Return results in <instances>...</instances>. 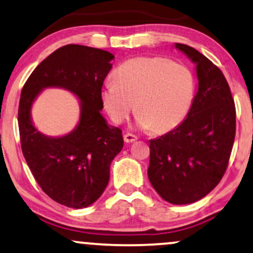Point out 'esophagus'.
Here are the masks:
<instances>
[{
	"label": "esophagus",
	"mask_w": 253,
	"mask_h": 253,
	"mask_svg": "<svg viewBox=\"0 0 253 253\" xmlns=\"http://www.w3.org/2000/svg\"><path fill=\"white\" fill-rule=\"evenodd\" d=\"M124 140L125 142H133L135 141V140H138V136L134 135V134H130V133H126V134L124 135Z\"/></svg>",
	"instance_id": "esophagus-1"
}]
</instances>
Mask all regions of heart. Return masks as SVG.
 <instances>
[{"label": "heart", "instance_id": "obj_1", "mask_svg": "<svg viewBox=\"0 0 253 253\" xmlns=\"http://www.w3.org/2000/svg\"><path fill=\"white\" fill-rule=\"evenodd\" d=\"M101 90L109 118L123 124L134 112L136 126L164 133L175 128L192 107L196 80L187 66L161 56H139L125 61Z\"/></svg>", "mask_w": 253, "mask_h": 253}]
</instances>
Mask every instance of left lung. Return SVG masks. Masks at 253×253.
<instances>
[{"label":"left lung","mask_w":253,"mask_h":253,"mask_svg":"<svg viewBox=\"0 0 253 253\" xmlns=\"http://www.w3.org/2000/svg\"><path fill=\"white\" fill-rule=\"evenodd\" d=\"M196 65L197 93L187 117L171 132L150 140L148 179L166 202H198L226 171L236 134V108L226 79L202 53L174 43Z\"/></svg>","instance_id":"obj_1"}]
</instances>
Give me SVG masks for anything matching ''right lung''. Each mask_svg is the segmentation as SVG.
<instances>
[{
    "instance_id": "right-lung-1",
    "label": "right lung",
    "mask_w": 253,
    "mask_h": 253,
    "mask_svg": "<svg viewBox=\"0 0 253 253\" xmlns=\"http://www.w3.org/2000/svg\"><path fill=\"white\" fill-rule=\"evenodd\" d=\"M113 59V54L97 48L63 45L36 67L21 92L23 157L43 192L67 208H88L101 197L112 161L124 147L121 129L101 114V88ZM47 87L68 90L79 100V121L67 135H43L32 121V105Z\"/></svg>"
}]
</instances>
